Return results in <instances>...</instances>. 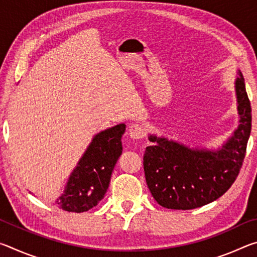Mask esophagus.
<instances>
[{
    "label": "esophagus",
    "mask_w": 257,
    "mask_h": 257,
    "mask_svg": "<svg viewBox=\"0 0 257 257\" xmlns=\"http://www.w3.org/2000/svg\"><path fill=\"white\" fill-rule=\"evenodd\" d=\"M128 132H129V136L132 137L133 139H142L143 137L145 136L146 130L142 124L134 123V124L130 125Z\"/></svg>",
    "instance_id": "esophagus-1"
}]
</instances>
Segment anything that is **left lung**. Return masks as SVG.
<instances>
[{"label": "left lung", "instance_id": "left-lung-1", "mask_svg": "<svg viewBox=\"0 0 257 257\" xmlns=\"http://www.w3.org/2000/svg\"><path fill=\"white\" fill-rule=\"evenodd\" d=\"M234 89L239 124L217 151L190 149L165 137L149 136L156 144L146 147L144 154L146 184L161 206L171 210L201 207L222 196L236 180L251 129L250 102L240 70Z\"/></svg>", "mask_w": 257, "mask_h": 257}]
</instances>
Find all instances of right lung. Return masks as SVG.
<instances>
[{"label": "right lung", "instance_id": "right-lung-1", "mask_svg": "<svg viewBox=\"0 0 257 257\" xmlns=\"http://www.w3.org/2000/svg\"><path fill=\"white\" fill-rule=\"evenodd\" d=\"M125 124L120 123L95 135L69 177L55 205L68 212H86L102 201L108 188L116 161L122 154L121 138Z\"/></svg>", "mask_w": 257, "mask_h": 257}]
</instances>
